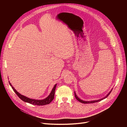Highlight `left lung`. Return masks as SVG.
Wrapping results in <instances>:
<instances>
[{"instance_id":"obj_1","label":"left lung","mask_w":127,"mask_h":127,"mask_svg":"<svg viewBox=\"0 0 127 127\" xmlns=\"http://www.w3.org/2000/svg\"><path fill=\"white\" fill-rule=\"evenodd\" d=\"M111 91L109 93V94H108L106 96V97H105L104 98H102V99H101L98 100H94V101H83V100H81L80 99H79V98L77 97V95H76V93H75V96L76 98L77 99V100H78L79 102H81V103H95V102H97L100 101H101V100H103V99H105V98L107 97L110 95V94L111 93Z\"/></svg>"}]
</instances>
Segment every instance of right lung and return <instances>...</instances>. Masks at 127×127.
I'll list each match as a JSON object with an SVG mask.
<instances>
[{
    "instance_id": "obj_1",
    "label": "right lung",
    "mask_w": 127,
    "mask_h": 127,
    "mask_svg": "<svg viewBox=\"0 0 127 127\" xmlns=\"http://www.w3.org/2000/svg\"><path fill=\"white\" fill-rule=\"evenodd\" d=\"M9 84L11 85V86H12V88L13 90L14 91V92L16 93V95L18 96V97L20 99H22L23 101H24L26 102L29 103L30 104H33V105H46V104H49L52 101V100L53 99V98H54L55 90H56V86H57V84H56L55 85V86L53 87V89L52 90V91L51 92L50 95L46 98H45L43 100H35V99H32L29 98L28 97H27L26 96H24L21 95V94H19V93H18L15 90V89L13 87V86L11 85V84L10 83V82H9Z\"/></svg>"
}]
</instances>
